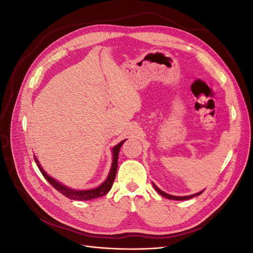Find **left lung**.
<instances>
[{"instance_id":"8db88e82","label":"left lung","mask_w":253,"mask_h":253,"mask_svg":"<svg viewBox=\"0 0 253 253\" xmlns=\"http://www.w3.org/2000/svg\"><path fill=\"white\" fill-rule=\"evenodd\" d=\"M153 187L155 188V190H156L157 192H158L160 195H162V196H164V197H166V198H169V200H176V201H186V200H190V198H192V197H194V196H198V195L203 193V191H202V192H198V193H195V194H193V195H189V196H174V195H170V194H168V193L164 192V191L160 190V189L155 185V183H153Z\"/></svg>"}]
</instances>
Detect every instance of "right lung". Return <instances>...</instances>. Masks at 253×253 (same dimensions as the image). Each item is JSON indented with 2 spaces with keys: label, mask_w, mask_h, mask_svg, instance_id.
Wrapping results in <instances>:
<instances>
[{
  "label": "right lung",
  "mask_w": 253,
  "mask_h": 253,
  "mask_svg": "<svg viewBox=\"0 0 253 253\" xmlns=\"http://www.w3.org/2000/svg\"><path fill=\"white\" fill-rule=\"evenodd\" d=\"M126 140V139H125ZM121 141L120 143H118L117 145H115V147L113 148L112 152H113V163H112V167H111V170H110V173L108 175V177H106L105 181L102 182L100 186L95 188V189H89V190H74V189H71V188H67L66 186L62 185V183H60L59 181H57L56 179H53L52 177H50L49 175L46 174V172H45L43 169L41 165L39 164V162H38V159L36 158L35 156V162L38 166V168H39V170L41 171L42 175L45 177V179H46L50 185L55 188L57 191H59V192L61 194H63L64 196L71 198V200H74V201H89V200H95V198H98V197H101L103 195H105L106 193L109 192V191L111 190L112 186H113V182L115 180V177H116V173H117V167H118V155H119V151H120V148L122 143L125 142Z\"/></svg>",
  "instance_id": "obj_1"
}]
</instances>
